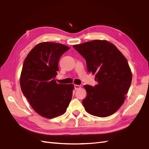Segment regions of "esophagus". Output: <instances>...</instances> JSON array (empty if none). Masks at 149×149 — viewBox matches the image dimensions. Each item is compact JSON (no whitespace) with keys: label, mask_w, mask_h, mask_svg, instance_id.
Segmentation results:
<instances>
[{"label":"esophagus","mask_w":149,"mask_h":149,"mask_svg":"<svg viewBox=\"0 0 149 149\" xmlns=\"http://www.w3.org/2000/svg\"><path fill=\"white\" fill-rule=\"evenodd\" d=\"M81 86L79 85V84H74V89L76 90H77L78 89H79V88H81Z\"/></svg>","instance_id":"1"}]
</instances>
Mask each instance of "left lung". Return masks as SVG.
Instances as JSON below:
<instances>
[{
  "label": "left lung",
  "mask_w": 149,
  "mask_h": 149,
  "mask_svg": "<svg viewBox=\"0 0 149 149\" xmlns=\"http://www.w3.org/2000/svg\"><path fill=\"white\" fill-rule=\"evenodd\" d=\"M73 47L86 59L89 73L98 84L84 85L87 95L84 109L92 115L106 117L121 107L130 86L132 74L125 57L113 44L93 40Z\"/></svg>",
  "instance_id": "8db88e82"
}]
</instances>
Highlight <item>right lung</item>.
<instances>
[{
  "label": "right lung",
  "instance_id": "1",
  "mask_svg": "<svg viewBox=\"0 0 149 149\" xmlns=\"http://www.w3.org/2000/svg\"><path fill=\"white\" fill-rule=\"evenodd\" d=\"M70 47L62 44H38L24 61L20 77L22 93L33 110L43 117L53 118L65 113L73 95V84L56 83L58 62Z\"/></svg>",
  "mask_w": 149,
  "mask_h": 149
}]
</instances>
